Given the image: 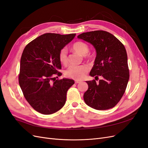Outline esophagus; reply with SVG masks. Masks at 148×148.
<instances>
[{"mask_svg": "<svg viewBox=\"0 0 148 148\" xmlns=\"http://www.w3.org/2000/svg\"><path fill=\"white\" fill-rule=\"evenodd\" d=\"M82 81V80H75V83H81Z\"/></svg>", "mask_w": 148, "mask_h": 148, "instance_id": "1", "label": "esophagus"}]
</instances>
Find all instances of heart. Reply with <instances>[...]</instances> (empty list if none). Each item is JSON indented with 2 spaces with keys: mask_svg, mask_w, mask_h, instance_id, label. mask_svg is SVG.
I'll return each instance as SVG.
<instances>
[{
  "mask_svg": "<svg viewBox=\"0 0 148 148\" xmlns=\"http://www.w3.org/2000/svg\"><path fill=\"white\" fill-rule=\"evenodd\" d=\"M72 47L73 50L82 56H86L89 52V47L86 43L83 41H77L75 42ZM59 59L62 64L67 63V49L62 48L59 54ZM89 70V67L86 65L79 66H71L65 71V74L69 78L76 80H81L83 79Z\"/></svg>",
  "mask_w": 148,
  "mask_h": 148,
  "instance_id": "heart-1",
  "label": "heart"
}]
</instances>
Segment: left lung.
I'll return each instance as SVG.
<instances>
[{"label":"left lung","mask_w":148,"mask_h":148,"mask_svg":"<svg viewBox=\"0 0 148 148\" xmlns=\"http://www.w3.org/2000/svg\"><path fill=\"white\" fill-rule=\"evenodd\" d=\"M78 38L91 44L96 57L89 75L103 79L86 81L88 90L83 99L86 104L96 110H107L117 105L127 88L129 70L126 49L113 34L98 30L83 33Z\"/></svg>","instance_id":"left-lung-1"}]
</instances>
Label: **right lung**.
I'll return each instance as SVG.
<instances>
[{"mask_svg":"<svg viewBox=\"0 0 148 148\" xmlns=\"http://www.w3.org/2000/svg\"><path fill=\"white\" fill-rule=\"evenodd\" d=\"M75 35L44 34L30 42L22 53L20 86L26 101L39 113L53 114L65 104L66 92L75 83L74 80H54L53 76L62 75L58 72L62 67L59 52Z\"/></svg>","mask_w":148,"mask_h":148,"instance_id":"obj_1","label":"right lung"}]
</instances>
